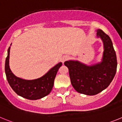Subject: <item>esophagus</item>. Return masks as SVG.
<instances>
[{
    "mask_svg": "<svg viewBox=\"0 0 122 122\" xmlns=\"http://www.w3.org/2000/svg\"><path fill=\"white\" fill-rule=\"evenodd\" d=\"M69 59H70V56H64L63 57H62V62L63 63V62H64L65 61H66V60H68Z\"/></svg>",
    "mask_w": 122,
    "mask_h": 122,
    "instance_id": "obj_1",
    "label": "esophagus"
}]
</instances>
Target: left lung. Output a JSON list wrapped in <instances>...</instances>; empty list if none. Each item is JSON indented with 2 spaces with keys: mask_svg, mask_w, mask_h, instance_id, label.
Listing matches in <instances>:
<instances>
[{
  "mask_svg": "<svg viewBox=\"0 0 122 122\" xmlns=\"http://www.w3.org/2000/svg\"><path fill=\"white\" fill-rule=\"evenodd\" d=\"M97 35L103 41L104 51L101 62L88 65L78 60L65 62L74 89L82 94L95 95L109 86L117 71V57L109 36L101 29Z\"/></svg>",
  "mask_w": 122,
  "mask_h": 122,
  "instance_id": "8db88e82",
  "label": "left lung"
}]
</instances>
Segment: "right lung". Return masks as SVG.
Masks as SVG:
<instances>
[{"label": "right lung", "instance_id": "obj_1", "mask_svg": "<svg viewBox=\"0 0 122 122\" xmlns=\"http://www.w3.org/2000/svg\"><path fill=\"white\" fill-rule=\"evenodd\" d=\"M10 47L8 49V55L5 60V71L7 81L13 90L18 95L31 100H38L49 94L53 87L56 74L62 66V62L56 64L41 77L26 80L15 76L10 68Z\"/></svg>", "mask_w": 122, "mask_h": 122}]
</instances>
